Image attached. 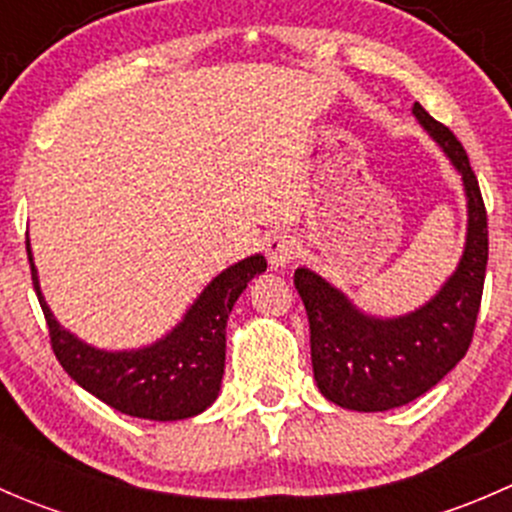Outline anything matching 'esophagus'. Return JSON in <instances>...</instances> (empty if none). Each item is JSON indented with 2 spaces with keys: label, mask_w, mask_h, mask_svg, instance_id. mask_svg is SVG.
<instances>
[{
  "label": "esophagus",
  "mask_w": 512,
  "mask_h": 512,
  "mask_svg": "<svg viewBox=\"0 0 512 512\" xmlns=\"http://www.w3.org/2000/svg\"><path fill=\"white\" fill-rule=\"evenodd\" d=\"M267 260H270V265L275 267H285L289 262L297 260L299 255V242L294 240L292 235H287V232H277V235H272L270 240H267Z\"/></svg>",
  "instance_id": "1"
}]
</instances>
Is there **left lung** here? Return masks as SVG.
I'll return each instance as SVG.
<instances>
[{"instance_id": "8db88e82", "label": "left lung", "mask_w": 512, "mask_h": 512, "mask_svg": "<svg viewBox=\"0 0 512 512\" xmlns=\"http://www.w3.org/2000/svg\"><path fill=\"white\" fill-rule=\"evenodd\" d=\"M414 116L463 175L468 235L461 265L441 292L396 319L366 317L339 289L299 267L294 287L309 319L312 369L319 391L352 411H389L426 394L473 342L488 265V215L466 148L453 131L414 103Z\"/></svg>"}]
</instances>
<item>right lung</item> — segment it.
<instances>
[{
    "instance_id": "obj_1",
    "label": "right lung",
    "mask_w": 512,
    "mask_h": 512,
    "mask_svg": "<svg viewBox=\"0 0 512 512\" xmlns=\"http://www.w3.org/2000/svg\"><path fill=\"white\" fill-rule=\"evenodd\" d=\"M27 252L51 349L66 374L111 409L151 421H180L213 404L225 374V324L232 304L252 277L267 270L262 255L247 257L215 277L183 322L153 347L98 352L59 327L39 292L29 245Z\"/></svg>"
}]
</instances>
